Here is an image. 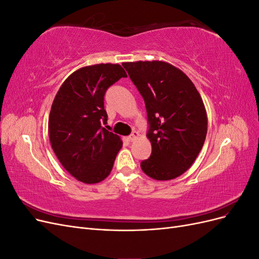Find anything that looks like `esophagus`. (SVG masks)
<instances>
[{"label": "esophagus", "mask_w": 259, "mask_h": 259, "mask_svg": "<svg viewBox=\"0 0 259 259\" xmlns=\"http://www.w3.org/2000/svg\"><path fill=\"white\" fill-rule=\"evenodd\" d=\"M138 137H139V133L135 131V132L132 133V135H131L128 138H130L131 142H134V140H136Z\"/></svg>", "instance_id": "obj_1"}]
</instances>
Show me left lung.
<instances>
[{
    "label": "left lung",
    "instance_id": "obj_1",
    "mask_svg": "<svg viewBox=\"0 0 259 259\" xmlns=\"http://www.w3.org/2000/svg\"><path fill=\"white\" fill-rule=\"evenodd\" d=\"M145 100L152 151L140 163L155 180H170L189 168L207 133L204 104L192 81L182 70L161 60L123 62Z\"/></svg>",
    "mask_w": 259,
    "mask_h": 259
}]
</instances>
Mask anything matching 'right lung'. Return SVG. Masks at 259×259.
Here are the masks:
<instances>
[{"label":"right lung","mask_w":259,"mask_h":259,"mask_svg":"<svg viewBox=\"0 0 259 259\" xmlns=\"http://www.w3.org/2000/svg\"><path fill=\"white\" fill-rule=\"evenodd\" d=\"M119 64H97L70 74L54 98L49 117L53 150L69 174L84 184L103 182L111 173L120 136L107 131L104 96L109 86L126 77Z\"/></svg>","instance_id":"right-lung-1"}]
</instances>
